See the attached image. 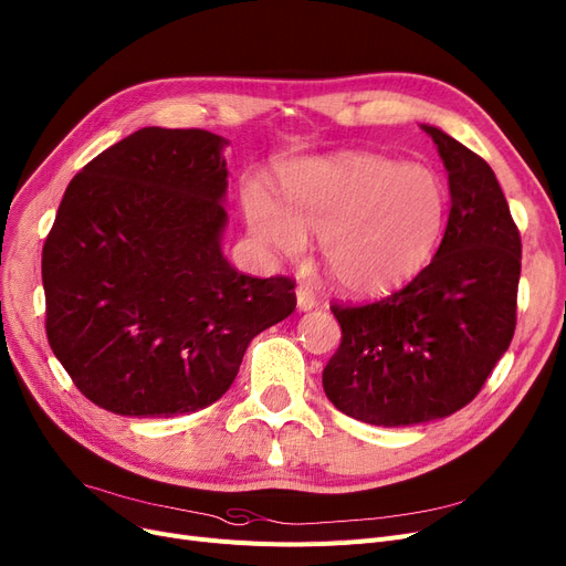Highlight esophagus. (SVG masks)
<instances>
[{
	"mask_svg": "<svg viewBox=\"0 0 566 566\" xmlns=\"http://www.w3.org/2000/svg\"><path fill=\"white\" fill-rule=\"evenodd\" d=\"M318 306V297H315V292L308 285H300L297 287V308L300 311H311Z\"/></svg>",
	"mask_w": 566,
	"mask_h": 566,
	"instance_id": "1",
	"label": "esophagus"
}]
</instances>
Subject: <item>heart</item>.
Wrapping results in <instances>:
<instances>
[{
    "instance_id": "heart-1",
    "label": "heart",
    "mask_w": 566,
    "mask_h": 566,
    "mask_svg": "<svg viewBox=\"0 0 566 566\" xmlns=\"http://www.w3.org/2000/svg\"><path fill=\"white\" fill-rule=\"evenodd\" d=\"M285 209L262 188L243 195L248 224L283 255L318 234L332 281L350 295L376 297L409 283L443 234L448 192L420 165L380 155H342L290 167L281 176Z\"/></svg>"
}]
</instances>
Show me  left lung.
Returning <instances> with one entry per match:
<instances>
[{"mask_svg":"<svg viewBox=\"0 0 566 566\" xmlns=\"http://www.w3.org/2000/svg\"><path fill=\"white\" fill-rule=\"evenodd\" d=\"M450 216L434 260L390 297L334 304L342 344L323 371L338 411L380 427L446 418L481 392L515 332L520 232L481 155L432 125Z\"/></svg>","mask_w":566,"mask_h":566,"instance_id":"1","label":"left lung"}]
</instances>
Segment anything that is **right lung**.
Wrapping results in <instances>:
<instances>
[{"instance_id":"add662e5","label":"right lung","mask_w":566,"mask_h":566,"mask_svg":"<svg viewBox=\"0 0 566 566\" xmlns=\"http://www.w3.org/2000/svg\"><path fill=\"white\" fill-rule=\"evenodd\" d=\"M228 144L144 127L90 160L43 243L46 334L102 409L171 418L230 390L248 344L295 311V281L253 279L220 251Z\"/></svg>"}]
</instances>
